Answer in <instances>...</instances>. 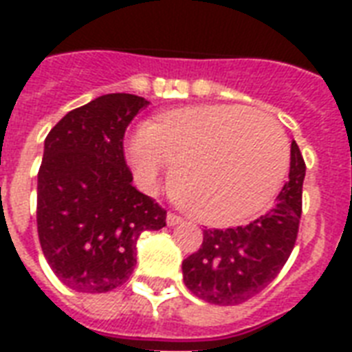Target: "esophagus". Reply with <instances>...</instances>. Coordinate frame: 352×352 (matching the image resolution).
Returning a JSON list of instances; mask_svg holds the SVG:
<instances>
[{"label":"esophagus","mask_w":352,"mask_h":352,"mask_svg":"<svg viewBox=\"0 0 352 352\" xmlns=\"http://www.w3.org/2000/svg\"><path fill=\"white\" fill-rule=\"evenodd\" d=\"M166 223H168V226L181 225L182 217H181V215H177V214H168V217H166Z\"/></svg>","instance_id":"1"}]
</instances>
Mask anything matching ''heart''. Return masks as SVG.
I'll list each match as a JSON object with an SVG mask.
<instances>
[{
  "mask_svg": "<svg viewBox=\"0 0 352 352\" xmlns=\"http://www.w3.org/2000/svg\"><path fill=\"white\" fill-rule=\"evenodd\" d=\"M289 159L278 122L228 104L160 113L126 142L137 181L155 188L171 164L175 203L210 226L237 225L261 214L278 195Z\"/></svg>",
  "mask_w": 352,
  "mask_h": 352,
  "instance_id": "b5f03b06",
  "label": "heart"
}]
</instances>
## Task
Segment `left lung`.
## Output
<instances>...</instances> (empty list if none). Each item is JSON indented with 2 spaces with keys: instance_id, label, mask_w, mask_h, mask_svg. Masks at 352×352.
Returning a JSON list of instances; mask_svg holds the SVG:
<instances>
[{
  "instance_id": "8db88e82",
  "label": "left lung",
  "mask_w": 352,
  "mask_h": 352,
  "mask_svg": "<svg viewBox=\"0 0 352 352\" xmlns=\"http://www.w3.org/2000/svg\"><path fill=\"white\" fill-rule=\"evenodd\" d=\"M305 160L290 146L289 181L268 214L235 228L203 230V245L182 261L184 285L214 305H239L259 294L290 257L298 239Z\"/></svg>"
}]
</instances>
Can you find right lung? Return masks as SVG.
<instances>
[{"instance_id":"obj_1","label":"right lung","mask_w":352,"mask_h":352,"mask_svg":"<svg viewBox=\"0 0 352 352\" xmlns=\"http://www.w3.org/2000/svg\"><path fill=\"white\" fill-rule=\"evenodd\" d=\"M142 96L111 93L69 111L45 138L36 223L52 272L76 292L100 294L127 281L144 230L166 226V210L133 186L124 135Z\"/></svg>"}]
</instances>
